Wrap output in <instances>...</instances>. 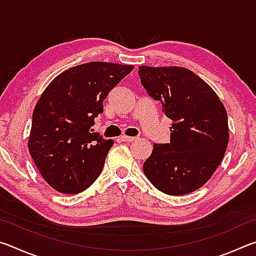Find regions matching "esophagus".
Masks as SVG:
<instances>
[{
	"label": "esophagus",
	"mask_w": 256,
	"mask_h": 256,
	"mask_svg": "<svg viewBox=\"0 0 256 256\" xmlns=\"http://www.w3.org/2000/svg\"><path fill=\"white\" fill-rule=\"evenodd\" d=\"M120 138L124 142H132V141L136 140V138H134V136H122Z\"/></svg>",
	"instance_id": "1"
}]
</instances>
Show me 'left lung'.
Segmentation results:
<instances>
[{
  "instance_id": "8db88e82",
  "label": "left lung",
  "mask_w": 256,
  "mask_h": 256,
  "mask_svg": "<svg viewBox=\"0 0 256 256\" xmlns=\"http://www.w3.org/2000/svg\"><path fill=\"white\" fill-rule=\"evenodd\" d=\"M141 84L172 120L170 144H154L144 172L168 196L202 188L222 162L229 130L227 110L214 90L188 68L138 66Z\"/></svg>"
}]
</instances>
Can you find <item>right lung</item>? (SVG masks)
I'll use <instances>...</instances> for the list:
<instances>
[{
  "instance_id": "1",
  "label": "right lung",
  "mask_w": 256,
  "mask_h": 256,
  "mask_svg": "<svg viewBox=\"0 0 256 256\" xmlns=\"http://www.w3.org/2000/svg\"><path fill=\"white\" fill-rule=\"evenodd\" d=\"M133 66L90 62L52 80L34 106L28 149L50 188L63 194L88 188L100 175L114 144L92 133L102 102Z\"/></svg>"
}]
</instances>
